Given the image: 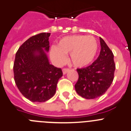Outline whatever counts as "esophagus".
Here are the masks:
<instances>
[{"label":"esophagus","mask_w":131,"mask_h":131,"mask_svg":"<svg viewBox=\"0 0 131 131\" xmlns=\"http://www.w3.org/2000/svg\"><path fill=\"white\" fill-rule=\"evenodd\" d=\"M69 71V69L68 68H63V74H66Z\"/></svg>","instance_id":"obj_1"}]
</instances>
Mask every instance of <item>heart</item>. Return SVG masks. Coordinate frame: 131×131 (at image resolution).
<instances>
[{
	"instance_id": "heart-1",
	"label": "heart",
	"mask_w": 131,
	"mask_h": 131,
	"mask_svg": "<svg viewBox=\"0 0 131 131\" xmlns=\"http://www.w3.org/2000/svg\"><path fill=\"white\" fill-rule=\"evenodd\" d=\"M98 51L96 39L91 35H74L59 40L58 45L51 47L50 57L56 64H62L70 53V59L75 67H84L92 63Z\"/></svg>"
}]
</instances>
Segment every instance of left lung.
<instances>
[{
  "instance_id": "obj_1",
  "label": "left lung",
  "mask_w": 131,
  "mask_h": 131,
  "mask_svg": "<svg viewBox=\"0 0 131 131\" xmlns=\"http://www.w3.org/2000/svg\"><path fill=\"white\" fill-rule=\"evenodd\" d=\"M101 51L91 65L78 68L79 79L75 85L77 93L85 99H95L104 94L114 79L115 63L114 55L107 44L100 37Z\"/></svg>"
}]
</instances>
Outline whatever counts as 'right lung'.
<instances>
[{
  "mask_svg": "<svg viewBox=\"0 0 131 131\" xmlns=\"http://www.w3.org/2000/svg\"><path fill=\"white\" fill-rule=\"evenodd\" d=\"M50 33H41L26 41L17 52L13 64L15 81L22 94L32 102H45L54 96L61 68L50 64Z\"/></svg>",
  "mask_w": 131,
  "mask_h": 131,
  "instance_id": "1",
  "label": "right lung"
}]
</instances>
